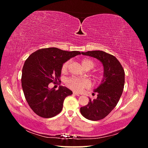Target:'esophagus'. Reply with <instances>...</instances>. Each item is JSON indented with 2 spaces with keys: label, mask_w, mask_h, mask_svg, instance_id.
I'll use <instances>...</instances> for the list:
<instances>
[{
  "label": "esophagus",
  "mask_w": 148,
  "mask_h": 148,
  "mask_svg": "<svg viewBox=\"0 0 148 148\" xmlns=\"http://www.w3.org/2000/svg\"><path fill=\"white\" fill-rule=\"evenodd\" d=\"M73 94L74 95H76V96H79V94H78V93H77L76 92H73Z\"/></svg>",
  "instance_id": "34e87169"
}]
</instances>
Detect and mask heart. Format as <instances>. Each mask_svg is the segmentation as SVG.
Returning <instances> with one entry per match:
<instances>
[{
	"label": "heart",
	"mask_w": 148,
	"mask_h": 148,
	"mask_svg": "<svg viewBox=\"0 0 148 148\" xmlns=\"http://www.w3.org/2000/svg\"><path fill=\"white\" fill-rule=\"evenodd\" d=\"M70 60H69L62 64L61 67L62 72L65 73L68 71ZM82 64L86 69H91L95 66V62L91 59H84L82 60ZM96 80H99L102 78V75L101 73H96L95 76ZM65 83L66 86L75 92H80L85 88H88L91 86L90 80L88 78H79L77 77H70L66 79Z\"/></svg>",
	"instance_id": "obj_1"
}]
</instances>
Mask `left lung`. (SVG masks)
<instances>
[{"label":"left lung","mask_w":148,"mask_h":148,"mask_svg":"<svg viewBox=\"0 0 148 148\" xmlns=\"http://www.w3.org/2000/svg\"><path fill=\"white\" fill-rule=\"evenodd\" d=\"M83 55L95 57L104 66V78L100 86L95 90L96 99L89 98L88 104L80 108L86 119L97 121L105 118L112 110L122 96L125 84V71L117 58L101 51L82 52Z\"/></svg>","instance_id":"left-lung-1"}]
</instances>
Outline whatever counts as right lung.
Returning a JSON list of instances; mask_svg holds the SVG:
<instances>
[{
  "label": "right lung",
  "instance_id": "add662e5",
  "mask_svg": "<svg viewBox=\"0 0 148 148\" xmlns=\"http://www.w3.org/2000/svg\"><path fill=\"white\" fill-rule=\"evenodd\" d=\"M79 54V51L49 47L39 49L26 60L22 69L21 86L30 108L39 117L51 118L59 114L65 97L72 95L65 86L56 90L48 86L60 82L62 64Z\"/></svg>",
  "mask_w": 148,
  "mask_h": 148
}]
</instances>
